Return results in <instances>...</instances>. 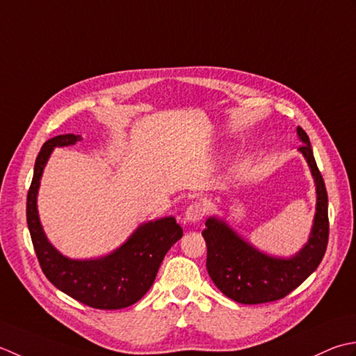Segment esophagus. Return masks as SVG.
<instances>
[{
  "mask_svg": "<svg viewBox=\"0 0 356 356\" xmlns=\"http://www.w3.org/2000/svg\"><path fill=\"white\" fill-rule=\"evenodd\" d=\"M204 213H206V209L201 204V202H192V204L188 206L184 212V222H188V224L198 222L200 220H202Z\"/></svg>",
  "mask_w": 356,
  "mask_h": 356,
  "instance_id": "34e87169",
  "label": "esophagus"
}]
</instances>
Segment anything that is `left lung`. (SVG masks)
<instances>
[{
    "label": "left lung",
    "instance_id": "1",
    "mask_svg": "<svg viewBox=\"0 0 356 356\" xmlns=\"http://www.w3.org/2000/svg\"><path fill=\"white\" fill-rule=\"evenodd\" d=\"M298 149L310 168L316 187V212L307 243L289 258L272 257L239 236L229 224L210 216L202 236L207 245V272L221 292L241 304H261L284 298L320 266L329 241L327 191L316 168L307 134L296 127Z\"/></svg>",
    "mask_w": 356,
    "mask_h": 356
}]
</instances>
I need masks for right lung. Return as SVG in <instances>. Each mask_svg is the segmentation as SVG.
Wrapping results in <instances>:
<instances>
[{"label": "right lung", "mask_w": 356, "mask_h": 356, "mask_svg": "<svg viewBox=\"0 0 356 356\" xmlns=\"http://www.w3.org/2000/svg\"><path fill=\"white\" fill-rule=\"evenodd\" d=\"M81 140V135L67 134L42 144L27 193L29 232L41 269L56 289L93 309H124L140 301L154 284L165 253L183 236V229L173 216H165L143 222L118 249L106 257L72 259L58 252L42 230L36 197L54 149L74 146Z\"/></svg>", "instance_id": "add662e5"}]
</instances>
